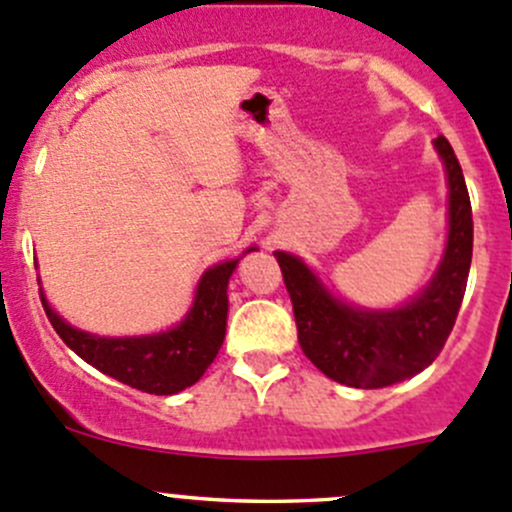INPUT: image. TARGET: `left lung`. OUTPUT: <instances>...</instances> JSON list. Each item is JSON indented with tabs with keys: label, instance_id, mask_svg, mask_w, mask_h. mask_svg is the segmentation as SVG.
Listing matches in <instances>:
<instances>
[{
	"label": "left lung",
	"instance_id": "left-lung-1",
	"mask_svg": "<svg viewBox=\"0 0 512 512\" xmlns=\"http://www.w3.org/2000/svg\"><path fill=\"white\" fill-rule=\"evenodd\" d=\"M448 172V245L428 287L395 310H362L320 285L295 255L275 252L307 360L347 388H385L418 375L443 350L458 317L473 257V210L453 147L435 140Z\"/></svg>",
	"mask_w": 512,
	"mask_h": 512
}]
</instances>
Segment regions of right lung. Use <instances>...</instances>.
I'll return each instance as SVG.
<instances>
[{"label":"right lung","mask_w":512,"mask_h":512,"mask_svg":"<svg viewBox=\"0 0 512 512\" xmlns=\"http://www.w3.org/2000/svg\"><path fill=\"white\" fill-rule=\"evenodd\" d=\"M237 262L240 257L210 267L200 277L185 320L157 335L99 337L67 325L44 295L42 305L64 345L84 362L142 393L175 395L195 385L220 352L227 327V282Z\"/></svg>","instance_id":"right-lung-1"}]
</instances>
